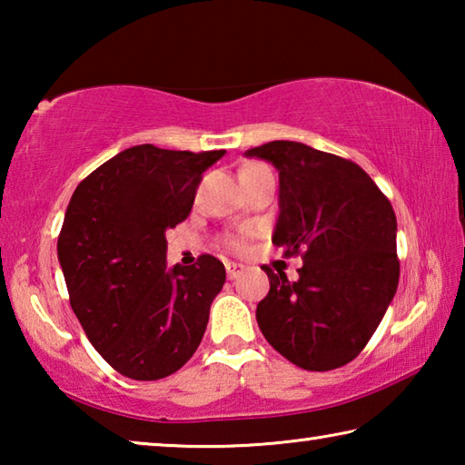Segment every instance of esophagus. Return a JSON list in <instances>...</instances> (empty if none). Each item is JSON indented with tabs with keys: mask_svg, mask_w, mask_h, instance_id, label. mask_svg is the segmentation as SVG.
<instances>
[{
	"mask_svg": "<svg viewBox=\"0 0 465 465\" xmlns=\"http://www.w3.org/2000/svg\"><path fill=\"white\" fill-rule=\"evenodd\" d=\"M225 271H227V277H230V279H238L240 274L243 272V264H240V262H227L225 264Z\"/></svg>",
	"mask_w": 465,
	"mask_h": 465,
	"instance_id": "34e87169",
	"label": "esophagus"
}]
</instances>
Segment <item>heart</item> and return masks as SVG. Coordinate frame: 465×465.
<instances>
[{
  "label": "heart",
  "instance_id": "obj_1",
  "mask_svg": "<svg viewBox=\"0 0 465 465\" xmlns=\"http://www.w3.org/2000/svg\"><path fill=\"white\" fill-rule=\"evenodd\" d=\"M258 168H262V166H246V168H242V172H250V170H258ZM242 240H232V246L233 248H240L242 246Z\"/></svg>",
  "mask_w": 465,
  "mask_h": 465
}]
</instances>
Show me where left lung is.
I'll return each mask as SVG.
<instances>
[{
    "mask_svg": "<svg viewBox=\"0 0 465 465\" xmlns=\"http://www.w3.org/2000/svg\"><path fill=\"white\" fill-rule=\"evenodd\" d=\"M246 157L279 172L272 243L302 252L299 279L274 274L256 320L274 351L308 371L342 367L365 349L398 289L396 215L355 162L297 141H271Z\"/></svg>",
    "mask_w": 465,
    "mask_h": 465,
    "instance_id": "8db88e82",
    "label": "left lung"
}]
</instances>
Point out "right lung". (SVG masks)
<instances>
[{
	"label": "right lung",
	"instance_id": "right-lung-1",
	"mask_svg": "<svg viewBox=\"0 0 465 465\" xmlns=\"http://www.w3.org/2000/svg\"><path fill=\"white\" fill-rule=\"evenodd\" d=\"M225 155L152 143L110 157L77 184L57 240L69 303L102 359L153 381L178 371L207 330L225 266L166 264V232L191 213L204 170Z\"/></svg>",
	"mask_w": 465,
	"mask_h": 465
}]
</instances>
